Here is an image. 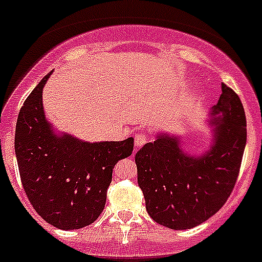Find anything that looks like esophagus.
<instances>
[{
  "label": "esophagus",
  "instance_id": "esophagus-1",
  "mask_svg": "<svg viewBox=\"0 0 262 262\" xmlns=\"http://www.w3.org/2000/svg\"><path fill=\"white\" fill-rule=\"evenodd\" d=\"M146 140H148V136L145 135V133H138V135H136V137H135L136 149L140 148V146H142V145L146 142Z\"/></svg>",
  "mask_w": 262,
  "mask_h": 262
}]
</instances>
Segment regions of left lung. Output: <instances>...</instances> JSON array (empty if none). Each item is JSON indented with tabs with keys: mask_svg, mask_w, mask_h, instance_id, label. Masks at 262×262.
Wrapping results in <instances>:
<instances>
[{
	"mask_svg": "<svg viewBox=\"0 0 262 262\" xmlns=\"http://www.w3.org/2000/svg\"><path fill=\"white\" fill-rule=\"evenodd\" d=\"M212 114L213 145L205 155H188L179 138L165 133L136 155L146 210L160 225L174 230L200 225L223 208L236 185L247 120L241 100L225 83Z\"/></svg>",
	"mask_w": 262,
	"mask_h": 262,
	"instance_id": "left-lung-1",
	"label": "left lung"
}]
</instances>
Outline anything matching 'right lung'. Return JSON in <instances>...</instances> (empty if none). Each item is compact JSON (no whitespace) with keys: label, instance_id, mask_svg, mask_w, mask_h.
<instances>
[{"label":"right lung","instance_id":"right-lung-1","mask_svg":"<svg viewBox=\"0 0 262 262\" xmlns=\"http://www.w3.org/2000/svg\"><path fill=\"white\" fill-rule=\"evenodd\" d=\"M49 76L34 88L19 111L15 157L34 210L58 229H80L104 210L114 165L132 155L135 140L90 144L56 135L42 107V88Z\"/></svg>","mask_w":262,"mask_h":262}]
</instances>
